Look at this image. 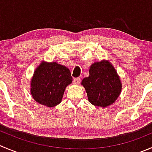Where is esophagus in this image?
I'll list each match as a JSON object with an SVG mask.
<instances>
[{
  "mask_svg": "<svg viewBox=\"0 0 152 152\" xmlns=\"http://www.w3.org/2000/svg\"><path fill=\"white\" fill-rule=\"evenodd\" d=\"M81 82V79H79V78H75L74 79H73V84L74 85H79V83H80Z\"/></svg>",
  "mask_w": 152,
  "mask_h": 152,
  "instance_id": "obj_1",
  "label": "esophagus"
}]
</instances>
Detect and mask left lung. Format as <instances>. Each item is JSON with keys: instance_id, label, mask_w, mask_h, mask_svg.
<instances>
[{"instance_id": "8db88e82", "label": "left lung", "mask_w": 152, "mask_h": 152, "mask_svg": "<svg viewBox=\"0 0 152 152\" xmlns=\"http://www.w3.org/2000/svg\"><path fill=\"white\" fill-rule=\"evenodd\" d=\"M88 101L92 104L105 107L115 102L122 91L120 78L108 60H102L90 67L89 76L82 79Z\"/></svg>"}]
</instances>
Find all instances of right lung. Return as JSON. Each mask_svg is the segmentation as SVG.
I'll return each instance as SVG.
<instances>
[{
  "mask_svg": "<svg viewBox=\"0 0 152 152\" xmlns=\"http://www.w3.org/2000/svg\"><path fill=\"white\" fill-rule=\"evenodd\" d=\"M72 81L70 70L65 66L56 61H42L31 79V95L39 104L55 107L61 102L66 87Z\"/></svg>",
  "mask_w": 152,
  "mask_h": 152,
  "instance_id": "add662e5",
  "label": "right lung"
}]
</instances>
